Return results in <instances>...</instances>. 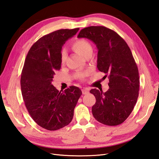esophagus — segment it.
Listing matches in <instances>:
<instances>
[{
	"mask_svg": "<svg viewBox=\"0 0 159 159\" xmlns=\"http://www.w3.org/2000/svg\"><path fill=\"white\" fill-rule=\"evenodd\" d=\"M81 91H82V93L84 95L88 94L89 93V89L88 88H83Z\"/></svg>",
	"mask_w": 159,
	"mask_h": 159,
	"instance_id": "34e87169",
	"label": "esophagus"
}]
</instances>
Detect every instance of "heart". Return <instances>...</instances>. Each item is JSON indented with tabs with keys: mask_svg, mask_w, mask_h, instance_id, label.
Here are the masks:
<instances>
[{
	"mask_svg": "<svg viewBox=\"0 0 159 159\" xmlns=\"http://www.w3.org/2000/svg\"><path fill=\"white\" fill-rule=\"evenodd\" d=\"M72 48L73 49L80 55L84 57H86L90 53L92 52V46H91L89 42L84 38H79L76 39L72 43ZM66 59V54L64 50L61 52V60L62 63H64Z\"/></svg>",
	"mask_w": 159,
	"mask_h": 159,
	"instance_id": "heart-1",
	"label": "heart"
}]
</instances>
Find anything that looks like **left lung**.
<instances>
[{
  "label": "left lung",
  "instance_id": "1",
  "mask_svg": "<svg viewBox=\"0 0 159 159\" xmlns=\"http://www.w3.org/2000/svg\"><path fill=\"white\" fill-rule=\"evenodd\" d=\"M79 38L95 43L98 50V70L109 75V89H92L96 102L92 107L95 119L106 125L123 123L131 113L139 96L137 66L126 42L117 32L105 26H89L81 30Z\"/></svg>",
  "mask_w": 159,
  "mask_h": 159
}]
</instances>
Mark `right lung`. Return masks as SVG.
<instances>
[{
	"label": "right lung",
	"mask_w": 159,
	"mask_h": 159,
	"mask_svg": "<svg viewBox=\"0 0 159 159\" xmlns=\"http://www.w3.org/2000/svg\"><path fill=\"white\" fill-rule=\"evenodd\" d=\"M79 29H61L42 36L32 46L24 64L20 85L26 107L34 121L49 131L71 121L82 94L75 86L59 91L52 84L55 71L61 68L62 46Z\"/></svg>",
	"instance_id": "obj_1"
}]
</instances>
